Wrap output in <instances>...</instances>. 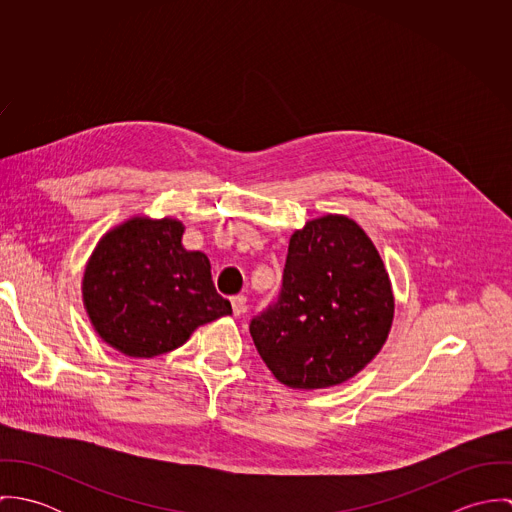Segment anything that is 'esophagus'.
Returning a JSON list of instances; mask_svg holds the SVG:
<instances>
[{
	"mask_svg": "<svg viewBox=\"0 0 512 512\" xmlns=\"http://www.w3.org/2000/svg\"><path fill=\"white\" fill-rule=\"evenodd\" d=\"M230 303H232V313L234 315H242L248 309V297L246 295H234L230 299Z\"/></svg>",
	"mask_w": 512,
	"mask_h": 512,
	"instance_id": "esophagus-1",
	"label": "esophagus"
}]
</instances>
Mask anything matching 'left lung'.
<instances>
[{
  "mask_svg": "<svg viewBox=\"0 0 512 512\" xmlns=\"http://www.w3.org/2000/svg\"><path fill=\"white\" fill-rule=\"evenodd\" d=\"M392 319L394 293L376 246L355 220L325 215L293 232L280 299L252 319L250 335L282 384L317 390L359 374Z\"/></svg>",
  "mask_w": 512,
  "mask_h": 512,
  "instance_id": "8db88e82",
  "label": "left lung"
}]
</instances>
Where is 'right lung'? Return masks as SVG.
<instances>
[{
	"mask_svg": "<svg viewBox=\"0 0 512 512\" xmlns=\"http://www.w3.org/2000/svg\"><path fill=\"white\" fill-rule=\"evenodd\" d=\"M185 226L171 217H130L96 244L82 278V301L98 337L134 359L181 347L197 327L230 315L211 262L183 248Z\"/></svg>",
	"mask_w": 512,
	"mask_h": 512,
	"instance_id": "right-lung-1",
	"label": "right lung"
}]
</instances>
